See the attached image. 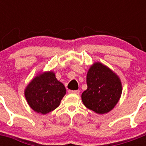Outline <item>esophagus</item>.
Wrapping results in <instances>:
<instances>
[{"label":"esophagus","mask_w":146,"mask_h":146,"mask_svg":"<svg viewBox=\"0 0 146 146\" xmlns=\"http://www.w3.org/2000/svg\"><path fill=\"white\" fill-rule=\"evenodd\" d=\"M69 94H79L80 91L77 90V91H72V90H69Z\"/></svg>","instance_id":"1"}]
</instances>
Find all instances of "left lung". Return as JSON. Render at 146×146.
Returning a JSON list of instances; mask_svg holds the SVG:
<instances>
[{
  "label": "left lung",
  "mask_w": 146,
  "mask_h": 146,
  "mask_svg": "<svg viewBox=\"0 0 146 146\" xmlns=\"http://www.w3.org/2000/svg\"><path fill=\"white\" fill-rule=\"evenodd\" d=\"M88 88L82 94L85 106L98 114H104L114 108L122 93L118 76L108 66L96 62L86 77Z\"/></svg>",
  "instance_id": "1"
}]
</instances>
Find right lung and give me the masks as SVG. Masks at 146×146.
<instances>
[{
    "instance_id": "1",
    "label": "right lung",
    "mask_w": 146,
    "mask_h": 146,
    "mask_svg": "<svg viewBox=\"0 0 146 146\" xmlns=\"http://www.w3.org/2000/svg\"><path fill=\"white\" fill-rule=\"evenodd\" d=\"M66 93L64 84L50 71L38 74L31 81L25 90V96L35 112L44 115L60 105Z\"/></svg>"
}]
</instances>
